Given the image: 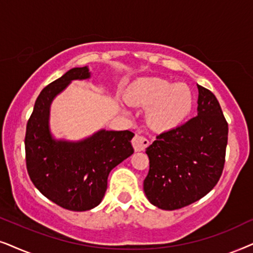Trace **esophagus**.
<instances>
[{
    "instance_id": "34e87169",
    "label": "esophagus",
    "mask_w": 253,
    "mask_h": 253,
    "mask_svg": "<svg viewBox=\"0 0 253 253\" xmlns=\"http://www.w3.org/2000/svg\"><path fill=\"white\" fill-rule=\"evenodd\" d=\"M132 144L134 147V150L135 151H142L146 149V147L149 144V141L146 136L140 135V134H135V136L133 137Z\"/></svg>"
}]
</instances>
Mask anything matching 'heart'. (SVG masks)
<instances>
[{
  "mask_svg": "<svg viewBox=\"0 0 253 253\" xmlns=\"http://www.w3.org/2000/svg\"><path fill=\"white\" fill-rule=\"evenodd\" d=\"M132 105L147 107L146 119L156 130H170L184 123L193 105L186 84H172L162 77H142L130 85L126 95Z\"/></svg>",
  "mask_w": 253,
  "mask_h": 253,
  "instance_id": "heart-1",
  "label": "heart"
}]
</instances>
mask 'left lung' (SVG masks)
Returning <instances> with one entry per match:
<instances>
[{
	"instance_id": "obj_1",
	"label": "left lung",
	"mask_w": 253,
	"mask_h": 253,
	"mask_svg": "<svg viewBox=\"0 0 253 253\" xmlns=\"http://www.w3.org/2000/svg\"><path fill=\"white\" fill-rule=\"evenodd\" d=\"M198 91V116L157 135L146 149L149 172L143 190L161 210H179L201 199L223 171L227 120L213 92L201 85Z\"/></svg>"
}]
</instances>
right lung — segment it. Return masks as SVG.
<instances>
[{
    "mask_svg": "<svg viewBox=\"0 0 253 253\" xmlns=\"http://www.w3.org/2000/svg\"><path fill=\"white\" fill-rule=\"evenodd\" d=\"M90 76L86 66L73 68L43 87L26 125V168L32 183L47 199L74 211L98 206L111 170L134 153L129 130L100 129L81 141L58 140L50 133L53 99L72 81Z\"/></svg>",
    "mask_w": 253,
    "mask_h": 253,
    "instance_id": "obj_1",
    "label": "right lung"
}]
</instances>
